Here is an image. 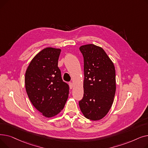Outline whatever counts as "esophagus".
<instances>
[{
	"instance_id": "34e87169",
	"label": "esophagus",
	"mask_w": 148,
	"mask_h": 148,
	"mask_svg": "<svg viewBox=\"0 0 148 148\" xmlns=\"http://www.w3.org/2000/svg\"><path fill=\"white\" fill-rule=\"evenodd\" d=\"M69 88H70V89H73V83H71V82H70V83H69Z\"/></svg>"
}]
</instances>
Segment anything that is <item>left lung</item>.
Here are the masks:
<instances>
[{"instance_id": "obj_1", "label": "left lung", "mask_w": 148, "mask_h": 148, "mask_svg": "<svg viewBox=\"0 0 148 148\" xmlns=\"http://www.w3.org/2000/svg\"><path fill=\"white\" fill-rule=\"evenodd\" d=\"M84 94L80 110L87 119L98 121L110 109L116 92L115 68L104 50L94 44L82 45Z\"/></svg>"}]
</instances>
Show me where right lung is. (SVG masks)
<instances>
[{
  "label": "right lung",
  "instance_id": "right-lung-1",
  "mask_svg": "<svg viewBox=\"0 0 148 148\" xmlns=\"http://www.w3.org/2000/svg\"><path fill=\"white\" fill-rule=\"evenodd\" d=\"M61 50L48 47L38 53L25 74V87L33 106L47 118L63 109L69 94V86L62 79L58 66Z\"/></svg>",
  "mask_w": 148,
  "mask_h": 148
}]
</instances>
